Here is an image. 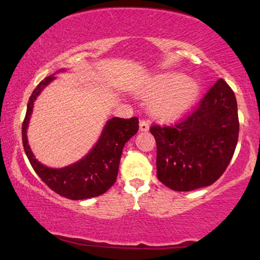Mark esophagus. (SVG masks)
Returning a JSON list of instances; mask_svg holds the SVG:
<instances>
[{
  "label": "esophagus",
  "mask_w": 260,
  "mask_h": 260,
  "mask_svg": "<svg viewBox=\"0 0 260 260\" xmlns=\"http://www.w3.org/2000/svg\"><path fill=\"white\" fill-rule=\"evenodd\" d=\"M149 129V121L148 120H140L139 122V130L140 131H148Z\"/></svg>",
  "instance_id": "obj_1"
}]
</instances>
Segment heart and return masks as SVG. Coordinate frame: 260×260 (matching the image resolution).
<instances>
[{
	"instance_id": "heart-1",
	"label": "heart",
	"mask_w": 260,
	"mask_h": 260,
	"mask_svg": "<svg viewBox=\"0 0 260 260\" xmlns=\"http://www.w3.org/2000/svg\"><path fill=\"white\" fill-rule=\"evenodd\" d=\"M143 98H151V112L162 120H174L183 115L200 94V85L192 77L176 72L153 75L137 89Z\"/></svg>"
}]
</instances>
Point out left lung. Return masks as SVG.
<instances>
[{"label": "left lung", "mask_w": 260, "mask_h": 260, "mask_svg": "<svg viewBox=\"0 0 260 260\" xmlns=\"http://www.w3.org/2000/svg\"><path fill=\"white\" fill-rule=\"evenodd\" d=\"M158 180L178 192L215 183L233 157L239 138L238 104L219 79L200 107L175 125H153Z\"/></svg>", "instance_id": "8db88e82"}]
</instances>
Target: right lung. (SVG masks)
Returning <instances> with one entry per match:
<instances>
[{
	"label": "right lung",
	"instance_id": "1",
	"mask_svg": "<svg viewBox=\"0 0 260 260\" xmlns=\"http://www.w3.org/2000/svg\"><path fill=\"white\" fill-rule=\"evenodd\" d=\"M59 70L57 73L65 72ZM56 74V73H54ZM54 74L45 77L34 89L27 104L22 123V144L29 163L39 177L53 192L70 200H84L104 194L115 183L123 147L139 129L138 117H112L104 125L97 143L81 160L63 168H49L36 160L27 139V129L34 102L45 86L56 80Z\"/></svg>",
	"mask_w": 260,
	"mask_h": 260
}]
</instances>
